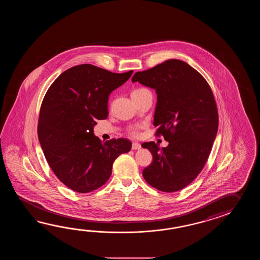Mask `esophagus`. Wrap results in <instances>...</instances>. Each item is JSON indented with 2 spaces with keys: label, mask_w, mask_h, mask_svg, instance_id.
Here are the masks:
<instances>
[{
  "label": "esophagus",
  "mask_w": 260,
  "mask_h": 260,
  "mask_svg": "<svg viewBox=\"0 0 260 260\" xmlns=\"http://www.w3.org/2000/svg\"><path fill=\"white\" fill-rule=\"evenodd\" d=\"M141 148V145L139 143H137V142H134L132 143V149H139Z\"/></svg>",
  "instance_id": "obj_1"
}]
</instances>
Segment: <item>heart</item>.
<instances>
[{
	"mask_svg": "<svg viewBox=\"0 0 260 260\" xmlns=\"http://www.w3.org/2000/svg\"><path fill=\"white\" fill-rule=\"evenodd\" d=\"M145 90L144 88H139L136 89V90H134L132 92V94H136V93H139V92H141V91H143ZM128 134L130 135V136H132V137H137L138 135V127H132L129 129V131H128Z\"/></svg>",
	"mask_w": 260,
	"mask_h": 260,
	"instance_id": "1",
	"label": "heart"
}]
</instances>
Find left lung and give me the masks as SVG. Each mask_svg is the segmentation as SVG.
Instances as JSON below:
<instances>
[{
  "mask_svg": "<svg viewBox=\"0 0 260 260\" xmlns=\"http://www.w3.org/2000/svg\"><path fill=\"white\" fill-rule=\"evenodd\" d=\"M132 82L155 89V135L169 142L161 149L153 141L142 144L153 156L144 178L160 191L180 190L203 170L216 138L218 112L213 92L201 73L178 59L136 72Z\"/></svg>",
  "mask_w": 260,
  "mask_h": 260,
  "instance_id": "8db88e82",
  "label": "left lung"
}]
</instances>
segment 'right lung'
Listing matches in <instances>:
<instances>
[{
	"label": "right lung",
	"mask_w": 260,
	"mask_h": 260,
	"mask_svg": "<svg viewBox=\"0 0 260 260\" xmlns=\"http://www.w3.org/2000/svg\"><path fill=\"white\" fill-rule=\"evenodd\" d=\"M133 71L113 73L91 64L72 67L51 84L40 109L38 138L45 159L68 188L87 193L104 185L119 155L130 151L125 138L102 142L94 136L108 117V100Z\"/></svg>",
	"instance_id": "1"
}]
</instances>
